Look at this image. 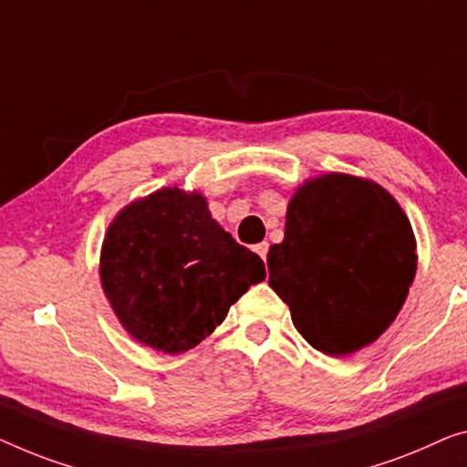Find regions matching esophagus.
Masks as SVG:
<instances>
[{
    "label": "esophagus",
    "mask_w": 467,
    "mask_h": 467,
    "mask_svg": "<svg viewBox=\"0 0 467 467\" xmlns=\"http://www.w3.org/2000/svg\"><path fill=\"white\" fill-rule=\"evenodd\" d=\"M255 249V254L262 257L264 262H266V255H268V249H270V245H268V241H262V243H257V245L254 247Z\"/></svg>",
    "instance_id": "obj_1"
}]
</instances>
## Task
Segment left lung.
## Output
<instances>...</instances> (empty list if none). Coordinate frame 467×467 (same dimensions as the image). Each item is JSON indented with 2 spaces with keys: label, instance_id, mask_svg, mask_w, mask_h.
<instances>
[{
  "label": "left lung",
  "instance_id": "left-lung-1",
  "mask_svg": "<svg viewBox=\"0 0 467 467\" xmlns=\"http://www.w3.org/2000/svg\"><path fill=\"white\" fill-rule=\"evenodd\" d=\"M268 285L312 348L346 357L375 342L411 287L417 254L405 212L371 180L325 173L294 194Z\"/></svg>",
  "mask_w": 467,
  "mask_h": 467
}]
</instances>
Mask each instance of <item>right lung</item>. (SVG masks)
Instances as JSON below:
<instances>
[{"mask_svg":"<svg viewBox=\"0 0 467 467\" xmlns=\"http://www.w3.org/2000/svg\"><path fill=\"white\" fill-rule=\"evenodd\" d=\"M260 255L212 218L201 194L161 189L117 215L102 243V289L138 342L191 350L264 281Z\"/></svg>","mask_w":467,"mask_h":467,"instance_id":"right-lung-1","label":"right lung"}]
</instances>
